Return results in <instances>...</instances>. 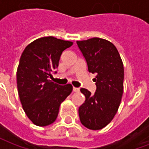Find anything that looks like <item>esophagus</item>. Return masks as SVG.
Listing matches in <instances>:
<instances>
[{"instance_id": "esophagus-1", "label": "esophagus", "mask_w": 149, "mask_h": 149, "mask_svg": "<svg viewBox=\"0 0 149 149\" xmlns=\"http://www.w3.org/2000/svg\"><path fill=\"white\" fill-rule=\"evenodd\" d=\"M79 90H80V89H79L78 88L73 87V92H74V93H77V92H79Z\"/></svg>"}]
</instances>
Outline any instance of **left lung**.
Wrapping results in <instances>:
<instances>
[{"mask_svg": "<svg viewBox=\"0 0 149 149\" xmlns=\"http://www.w3.org/2000/svg\"><path fill=\"white\" fill-rule=\"evenodd\" d=\"M86 60L89 72L95 73L94 94L81 88L85 101L79 108L82 125L99 130L112 121L121 102L124 91V65L116 46L98 37L77 41Z\"/></svg>", "mask_w": 149, "mask_h": 149, "instance_id": "left-lung-1", "label": "left lung"}]
</instances>
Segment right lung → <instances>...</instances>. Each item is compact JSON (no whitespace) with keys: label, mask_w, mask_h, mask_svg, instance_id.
I'll use <instances>...</instances> for the list:
<instances>
[{"label":"right lung","mask_w":149,"mask_h":149,"mask_svg":"<svg viewBox=\"0 0 149 149\" xmlns=\"http://www.w3.org/2000/svg\"><path fill=\"white\" fill-rule=\"evenodd\" d=\"M72 44L53 37H41L26 46L21 54L17 71L18 94L28 118L37 126L55 121L61 104L72 91V84L59 85L49 80L58 67L62 52Z\"/></svg>","instance_id":"obj_1"}]
</instances>
